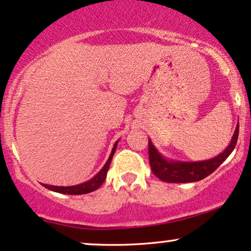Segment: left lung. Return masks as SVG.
<instances>
[{
    "label": "left lung",
    "mask_w": 251,
    "mask_h": 251,
    "mask_svg": "<svg viewBox=\"0 0 251 251\" xmlns=\"http://www.w3.org/2000/svg\"><path fill=\"white\" fill-rule=\"evenodd\" d=\"M238 129L240 125L236 126L234 135L229 146L216 157L207 161L200 162H178L167 160L156 150L154 144L149 140V163L152 173L156 177L168 183H189L197 182L213 174L221 164L226 160L237 143Z\"/></svg>",
    "instance_id": "8db88e82"
}]
</instances>
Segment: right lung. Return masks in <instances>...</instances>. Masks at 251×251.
I'll list each match as a JSON object with an SVG mask.
<instances>
[{
  "instance_id": "obj_1",
  "label": "right lung",
  "mask_w": 251,
  "mask_h": 251,
  "mask_svg": "<svg viewBox=\"0 0 251 251\" xmlns=\"http://www.w3.org/2000/svg\"><path fill=\"white\" fill-rule=\"evenodd\" d=\"M117 143H119V141H116V143L114 144V148L111 150V154L109 156L107 163L104 164V167H103L93 178L89 179V181L77 185H72V187H55V185H49V184H43V187H46L47 189L51 191H56V193H60V194H68V195H82V194H88V193H91V191L99 189V188L102 185L103 182H104L105 177H107L109 166H110V162L113 160V156L115 154V150H116Z\"/></svg>"
}]
</instances>
